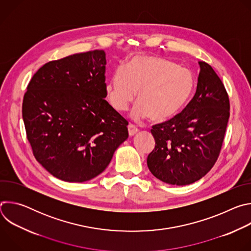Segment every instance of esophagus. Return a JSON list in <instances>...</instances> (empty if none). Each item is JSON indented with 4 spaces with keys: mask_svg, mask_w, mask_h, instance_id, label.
Segmentation results:
<instances>
[{
    "mask_svg": "<svg viewBox=\"0 0 251 251\" xmlns=\"http://www.w3.org/2000/svg\"><path fill=\"white\" fill-rule=\"evenodd\" d=\"M138 131H139V130H138V128H137L135 125H133V124H129V125H128V133H129V136H134L135 134H137Z\"/></svg>",
    "mask_w": 251,
    "mask_h": 251,
    "instance_id": "obj_1",
    "label": "esophagus"
}]
</instances>
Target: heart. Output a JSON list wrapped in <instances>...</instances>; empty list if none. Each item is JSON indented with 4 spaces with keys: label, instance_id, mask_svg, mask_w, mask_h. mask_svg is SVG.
<instances>
[{
    "label": "heart",
    "instance_id": "b5f03b06",
    "mask_svg": "<svg viewBox=\"0 0 251 251\" xmlns=\"http://www.w3.org/2000/svg\"><path fill=\"white\" fill-rule=\"evenodd\" d=\"M195 82L187 69L160 56H134L127 67L118 66L105 86L110 105L124 111L138 93L131 116L135 120L150 117L166 122L180 114L189 104Z\"/></svg>",
    "mask_w": 251,
    "mask_h": 251
}]
</instances>
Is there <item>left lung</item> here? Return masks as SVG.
<instances>
[{
  "instance_id": "8db88e82",
  "label": "left lung",
  "mask_w": 251,
  "mask_h": 251,
  "mask_svg": "<svg viewBox=\"0 0 251 251\" xmlns=\"http://www.w3.org/2000/svg\"><path fill=\"white\" fill-rule=\"evenodd\" d=\"M196 94L175 118L154 125L156 145L147 158L150 172L160 181L176 186L193 184L217 162L225 138L229 99L212 67L199 61Z\"/></svg>"
}]
</instances>
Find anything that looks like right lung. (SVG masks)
Segmentation results:
<instances>
[{"mask_svg": "<svg viewBox=\"0 0 251 251\" xmlns=\"http://www.w3.org/2000/svg\"><path fill=\"white\" fill-rule=\"evenodd\" d=\"M104 50L46 63L23 101L26 137L53 176L82 183L101 174L128 138V122L107 102Z\"/></svg>", "mask_w": 251, "mask_h": 251, "instance_id": "1", "label": "right lung"}]
</instances>
